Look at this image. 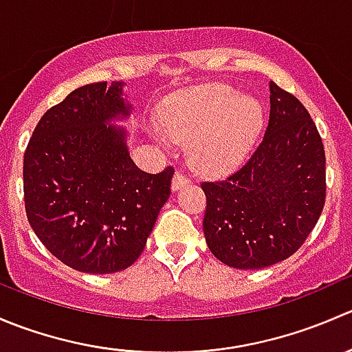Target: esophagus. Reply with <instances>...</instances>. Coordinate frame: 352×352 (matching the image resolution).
<instances>
[{
    "label": "esophagus",
    "instance_id": "obj_1",
    "mask_svg": "<svg viewBox=\"0 0 352 352\" xmlns=\"http://www.w3.org/2000/svg\"><path fill=\"white\" fill-rule=\"evenodd\" d=\"M187 184H189L187 177L184 175L182 172H175V175H173V179H172V190L182 189V187L187 186Z\"/></svg>",
    "mask_w": 352,
    "mask_h": 352
}]
</instances>
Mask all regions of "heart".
Wrapping results in <instances>:
<instances>
[{"mask_svg": "<svg viewBox=\"0 0 352 352\" xmlns=\"http://www.w3.org/2000/svg\"><path fill=\"white\" fill-rule=\"evenodd\" d=\"M264 126L258 100L228 85H209L177 95L163 112V133L189 144L194 170L221 175L240 165Z\"/></svg>", "mask_w": 352, "mask_h": 352, "instance_id": "b5f03b06", "label": "heart"}]
</instances>
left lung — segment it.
<instances>
[{
	"mask_svg": "<svg viewBox=\"0 0 352 352\" xmlns=\"http://www.w3.org/2000/svg\"><path fill=\"white\" fill-rule=\"evenodd\" d=\"M264 140L247 163L219 182H204L206 243L235 269H262L293 255L325 204V151L296 97L269 83Z\"/></svg>",
	"mask_w": 352,
	"mask_h": 352,
	"instance_id": "obj_1",
	"label": "left lung"
}]
</instances>
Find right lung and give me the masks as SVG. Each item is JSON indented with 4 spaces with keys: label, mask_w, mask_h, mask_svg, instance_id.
<instances>
[{
    "label": "right lung",
    "mask_w": 352,
    "mask_h": 352,
    "mask_svg": "<svg viewBox=\"0 0 352 352\" xmlns=\"http://www.w3.org/2000/svg\"><path fill=\"white\" fill-rule=\"evenodd\" d=\"M122 81L76 88L38 120L23 156L25 211L63 264L112 274L144 250L170 197L172 166L146 173L131 160Z\"/></svg>",
    "instance_id": "1"
}]
</instances>
